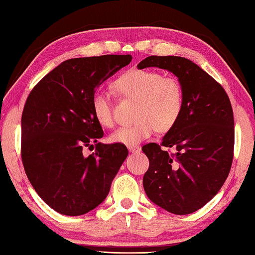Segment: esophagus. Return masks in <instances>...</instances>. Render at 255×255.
Listing matches in <instances>:
<instances>
[{"instance_id": "esophagus-1", "label": "esophagus", "mask_w": 255, "mask_h": 255, "mask_svg": "<svg viewBox=\"0 0 255 255\" xmlns=\"http://www.w3.org/2000/svg\"><path fill=\"white\" fill-rule=\"evenodd\" d=\"M139 146H137V145H133V146H128V150H129V153H131V154H135V153H138L139 152Z\"/></svg>"}]
</instances>
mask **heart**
Returning a JSON list of instances; mask_svg holds the SVG:
<instances>
[{
	"label": "heart",
	"mask_w": 255,
	"mask_h": 255,
	"mask_svg": "<svg viewBox=\"0 0 255 255\" xmlns=\"http://www.w3.org/2000/svg\"><path fill=\"white\" fill-rule=\"evenodd\" d=\"M114 89L122 98L137 102L133 115L137 122L112 133L110 139L115 143L133 146L148 139L156 130L170 131L184 110L182 83L175 76H163L157 71H128L115 81ZM91 108L100 126L114 127L115 114L109 94L94 92Z\"/></svg>",
	"instance_id": "obj_1"
}]
</instances>
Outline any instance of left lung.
<instances>
[{
	"mask_svg": "<svg viewBox=\"0 0 255 255\" xmlns=\"http://www.w3.org/2000/svg\"><path fill=\"white\" fill-rule=\"evenodd\" d=\"M152 66L180 80L184 110L161 144L141 147L149 159L143 185L155 205L188 215L217 195L231 171L235 136L232 105L223 86L190 59L149 56L137 65L139 70Z\"/></svg>",
	"mask_w": 255,
	"mask_h": 255,
	"instance_id": "obj_1",
	"label": "left lung"
}]
</instances>
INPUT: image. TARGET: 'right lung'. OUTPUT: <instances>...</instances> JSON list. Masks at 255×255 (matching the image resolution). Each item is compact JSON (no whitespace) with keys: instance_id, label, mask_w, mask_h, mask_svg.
Wrapping results in <instances>:
<instances>
[{"instance_id":"obj_1","label":"right lung","mask_w":255,"mask_h":255,"mask_svg":"<svg viewBox=\"0 0 255 255\" xmlns=\"http://www.w3.org/2000/svg\"><path fill=\"white\" fill-rule=\"evenodd\" d=\"M131 55L72 58L38 82L21 118V158L30 183L50 208L66 216L89 213L106 199L126 159L120 143L103 136L91 108L97 88L127 66ZM96 145L89 157L84 148Z\"/></svg>"}]
</instances>
